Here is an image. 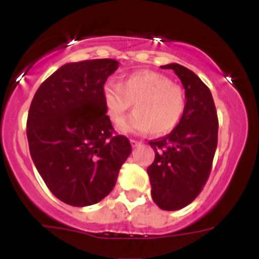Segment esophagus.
<instances>
[{"label":"esophagus","instance_id":"1","mask_svg":"<svg viewBox=\"0 0 259 259\" xmlns=\"http://www.w3.org/2000/svg\"><path fill=\"white\" fill-rule=\"evenodd\" d=\"M130 144H132L133 148H137V146H139L140 144H142V143H140V142H138V140H134V139H132V140H130Z\"/></svg>","mask_w":259,"mask_h":259}]
</instances>
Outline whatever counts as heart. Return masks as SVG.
<instances>
[{"label":"heart","instance_id":"heart-1","mask_svg":"<svg viewBox=\"0 0 259 259\" xmlns=\"http://www.w3.org/2000/svg\"><path fill=\"white\" fill-rule=\"evenodd\" d=\"M103 104L109 119L117 122L134 103L135 111L117 127L124 133L165 135L179 124L187 106L185 94L171 80L154 71H137L121 83L104 85Z\"/></svg>","mask_w":259,"mask_h":259}]
</instances>
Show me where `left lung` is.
Masks as SVG:
<instances>
[{
	"mask_svg": "<svg viewBox=\"0 0 259 259\" xmlns=\"http://www.w3.org/2000/svg\"><path fill=\"white\" fill-rule=\"evenodd\" d=\"M182 81L187 106L166 137L149 142L155 159L148 168L151 198L160 209L187 207L202 192L210 174L218 143V117L210 90L192 70L168 64Z\"/></svg>",
	"mask_w": 259,
	"mask_h": 259,
	"instance_id": "1",
	"label": "left lung"
}]
</instances>
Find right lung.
Listing matches in <instances>:
<instances>
[{
    "mask_svg": "<svg viewBox=\"0 0 259 259\" xmlns=\"http://www.w3.org/2000/svg\"><path fill=\"white\" fill-rule=\"evenodd\" d=\"M117 67L111 59L64 65L41 83L28 110L33 164L52 194L72 207L104 199L132 153L129 139L114 134L101 96Z\"/></svg>",
    "mask_w": 259,
    "mask_h": 259,
    "instance_id": "1",
    "label": "right lung"
}]
</instances>
